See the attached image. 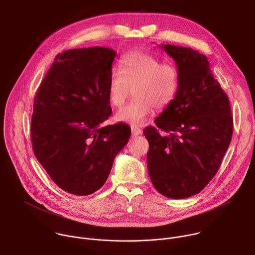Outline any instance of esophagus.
I'll use <instances>...</instances> for the list:
<instances>
[{"label": "esophagus", "mask_w": 255, "mask_h": 255, "mask_svg": "<svg viewBox=\"0 0 255 255\" xmlns=\"http://www.w3.org/2000/svg\"><path fill=\"white\" fill-rule=\"evenodd\" d=\"M131 131H132V135H134V136L142 134V130L138 126H134V125L131 126Z\"/></svg>", "instance_id": "obj_1"}]
</instances>
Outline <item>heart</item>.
I'll list each match as a JSON object with an SVG mask.
<instances>
[{"label":"heart","mask_w":255,"mask_h":255,"mask_svg":"<svg viewBox=\"0 0 255 255\" xmlns=\"http://www.w3.org/2000/svg\"><path fill=\"white\" fill-rule=\"evenodd\" d=\"M120 71L113 69L108 84V97L111 105L120 108L131 94L134 98L117 113L118 121L142 124L154 108L158 110L169 106L179 87L177 68L168 62L143 51H132L120 61Z\"/></svg>","instance_id":"1"}]
</instances>
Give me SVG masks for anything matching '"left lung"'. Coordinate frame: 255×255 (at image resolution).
I'll list each match as a JSON object with an SVG mask.
<instances>
[{"label":"left lung","mask_w":255,"mask_h":255,"mask_svg":"<svg viewBox=\"0 0 255 255\" xmlns=\"http://www.w3.org/2000/svg\"><path fill=\"white\" fill-rule=\"evenodd\" d=\"M161 48L176 63L179 87L154 120L156 127L143 131L149 143L147 167L156 191L186 199L200 193L219 169L231 142L233 117L206 55L171 44Z\"/></svg>","instance_id":"obj_1"}]
</instances>
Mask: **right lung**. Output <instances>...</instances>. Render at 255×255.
<instances>
[{
  "mask_svg": "<svg viewBox=\"0 0 255 255\" xmlns=\"http://www.w3.org/2000/svg\"><path fill=\"white\" fill-rule=\"evenodd\" d=\"M116 51L70 49L56 55L38 91L31 119L34 154L63 191L88 196L101 189L131 128L108 125V84Z\"/></svg>",
  "mask_w": 255,
  "mask_h": 255,
  "instance_id": "add662e5",
  "label": "right lung"
}]
</instances>
